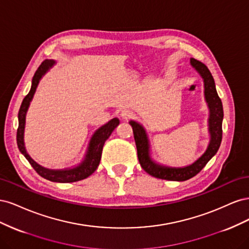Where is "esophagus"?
I'll return each instance as SVG.
<instances>
[{
	"label": "esophagus",
	"instance_id": "esophagus-1",
	"mask_svg": "<svg viewBox=\"0 0 249 249\" xmlns=\"http://www.w3.org/2000/svg\"><path fill=\"white\" fill-rule=\"evenodd\" d=\"M120 116H122L123 119H130L133 117V112L129 109H124L122 112H120Z\"/></svg>",
	"mask_w": 249,
	"mask_h": 249
}]
</instances>
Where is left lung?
<instances>
[{
  "label": "left lung",
  "mask_w": 249,
  "mask_h": 249,
  "mask_svg": "<svg viewBox=\"0 0 249 249\" xmlns=\"http://www.w3.org/2000/svg\"><path fill=\"white\" fill-rule=\"evenodd\" d=\"M191 65L196 70L205 83V99L210 110L209 117V132H210V143L208 148L203 155L198 158L193 164L186 167H167L162 166L155 163L149 157V143L147 135L141 124L131 120L130 124L133 127L135 143L137 147L138 160L143 170L146 171L149 176L157 178L167 179V180H178L183 182L187 180L197 173L206 166L207 163L216 155L219 149L222 139V119H223V108L220 97L216 91L215 82L211 74L208 67L196 59H190Z\"/></svg>",
  "instance_id": "obj_1"
}]
</instances>
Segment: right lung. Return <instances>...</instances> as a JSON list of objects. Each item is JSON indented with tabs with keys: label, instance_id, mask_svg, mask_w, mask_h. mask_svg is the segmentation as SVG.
<instances>
[{
	"label": "right lung",
	"instance_id": "add662e5",
	"mask_svg": "<svg viewBox=\"0 0 249 249\" xmlns=\"http://www.w3.org/2000/svg\"><path fill=\"white\" fill-rule=\"evenodd\" d=\"M55 64L54 60H44V61L39 65L38 69L35 71L34 77L32 79V86L30 89L29 93L25 96V99L22 100V103L20 105V108L18 111V127L17 133V142L19 152L26 157V159L31 164V166L35 169V171L38 175L44 178H47L51 182H57V183H72L78 182V180L84 179L91 176L92 173L96 170L97 166H99L103 146L105 142L110 137L112 132L114 131L115 127L119 124L118 118H113L109 123L101 126L100 129H97L93 136L90 139L89 146L87 149V154L84 158V160L79 165V166L74 168H69V169H61V170H54V169H48L40 166L39 164H37L31 157H30L27 153L24 142V132H25V124H26V114L28 108L30 106V102L32 101L33 95L36 91L37 85L42 78V76L46 73L51 67Z\"/></svg>",
	"mask_w": 249,
	"mask_h": 249
}]
</instances>
